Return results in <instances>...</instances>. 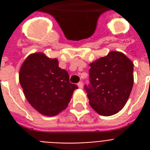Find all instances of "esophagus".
I'll use <instances>...</instances> for the list:
<instances>
[{"instance_id": "obj_1", "label": "esophagus", "mask_w": 150, "mask_h": 150, "mask_svg": "<svg viewBox=\"0 0 150 150\" xmlns=\"http://www.w3.org/2000/svg\"><path fill=\"white\" fill-rule=\"evenodd\" d=\"M78 86H79V89H82V87H83V83H82V82H79V83H78Z\"/></svg>"}]
</instances>
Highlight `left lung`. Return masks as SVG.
I'll return each instance as SVG.
<instances>
[{
  "label": "left lung",
  "mask_w": 150,
  "mask_h": 150,
  "mask_svg": "<svg viewBox=\"0 0 150 150\" xmlns=\"http://www.w3.org/2000/svg\"><path fill=\"white\" fill-rule=\"evenodd\" d=\"M89 65V84L84 86L89 104L103 116L117 114L132 89L133 63L123 53L111 51Z\"/></svg>",
  "instance_id": "1"
}]
</instances>
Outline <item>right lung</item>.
I'll use <instances>...</instances> for the list:
<instances>
[{"mask_svg": "<svg viewBox=\"0 0 150 150\" xmlns=\"http://www.w3.org/2000/svg\"><path fill=\"white\" fill-rule=\"evenodd\" d=\"M19 82L32 107L46 116H54L65 109L78 89L69 82L68 71L58 67L57 60L43 53L31 54L25 60Z\"/></svg>", "mask_w": 150, "mask_h": 150, "instance_id": "right-lung-1", "label": "right lung"}]
</instances>
